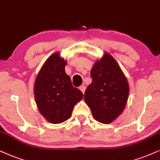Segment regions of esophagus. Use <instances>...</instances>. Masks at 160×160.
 Here are the masks:
<instances>
[{
    "mask_svg": "<svg viewBox=\"0 0 160 160\" xmlns=\"http://www.w3.org/2000/svg\"><path fill=\"white\" fill-rule=\"evenodd\" d=\"M80 90L81 91L82 94H84L85 93V91H86V86H84V85H82V86H81L80 87Z\"/></svg>",
    "mask_w": 160,
    "mask_h": 160,
    "instance_id": "1",
    "label": "esophagus"
}]
</instances>
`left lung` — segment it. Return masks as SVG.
Listing matches in <instances>:
<instances>
[{"instance_id":"left-lung-1","label":"left lung","mask_w":160,"mask_h":160,"mask_svg":"<svg viewBox=\"0 0 160 160\" xmlns=\"http://www.w3.org/2000/svg\"><path fill=\"white\" fill-rule=\"evenodd\" d=\"M92 82L87 87L84 100L94 118L108 124L122 114L129 94L128 82L114 58L105 53L91 70Z\"/></svg>"}]
</instances>
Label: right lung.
I'll use <instances>...</instances> for the list:
<instances>
[{
    "label": "right lung",
    "mask_w": 160,
    "mask_h": 160,
    "mask_svg": "<svg viewBox=\"0 0 160 160\" xmlns=\"http://www.w3.org/2000/svg\"><path fill=\"white\" fill-rule=\"evenodd\" d=\"M66 61L52 54L40 68L34 86L36 104L48 122L58 124L72 116L74 106L83 98L65 72Z\"/></svg>",
    "instance_id": "right-lung-1"
}]
</instances>
